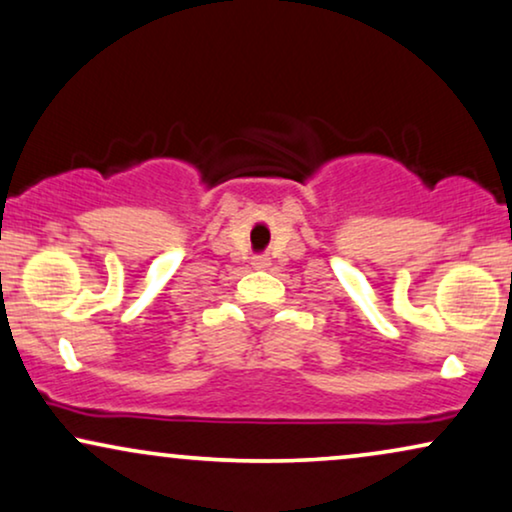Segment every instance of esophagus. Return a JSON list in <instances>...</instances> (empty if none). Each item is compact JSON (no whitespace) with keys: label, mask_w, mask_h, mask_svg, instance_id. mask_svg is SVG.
<instances>
[{"label":"esophagus","mask_w":512,"mask_h":512,"mask_svg":"<svg viewBox=\"0 0 512 512\" xmlns=\"http://www.w3.org/2000/svg\"><path fill=\"white\" fill-rule=\"evenodd\" d=\"M252 267H255V269H267L269 267V257L267 255L252 257Z\"/></svg>","instance_id":"34e87169"}]
</instances>
